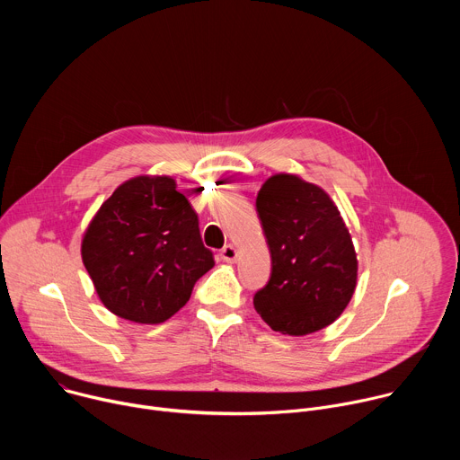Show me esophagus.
I'll return each mask as SVG.
<instances>
[{
    "instance_id": "obj_1",
    "label": "esophagus",
    "mask_w": 460,
    "mask_h": 460,
    "mask_svg": "<svg viewBox=\"0 0 460 460\" xmlns=\"http://www.w3.org/2000/svg\"><path fill=\"white\" fill-rule=\"evenodd\" d=\"M220 258L224 261H227V264H234L236 258H238V249L234 245H226L222 251H220Z\"/></svg>"
}]
</instances>
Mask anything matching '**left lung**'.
<instances>
[{
  "label": "left lung",
  "mask_w": 460,
  "mask_h": 460,
  "mask_svg": "<svg viewBox=\"0 0 460 460\" xmlns=\"http://www.w3.org/2000/svg\"><path fill=\"white\" fill-rule=\"evenodd\" d=\"M256 213L271 252V279L254 309L273 332L304 337L333 323L358 277L357 251L333 199L298 174L270 176Z\"/></svg>",
  "instance_id": "1"
}]
</instances>
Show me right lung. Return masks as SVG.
<instances>
[{"mask_svg":"<svg viewBox=\"0 0 460 460\" xmlns=\"http://www.w3.org/2000/svg\"><path fill=\"white\" fill-rule=\"evenodd\" d=\"M82 260L102 304L137 323L171 318L215 266L199 215L165 174H140L114 189L84 233Z\"/></svg>","mask_w":460,"mask_h":460,"instance_id":"add662e5","label":"right lung"}]
</instances>
